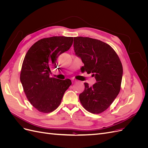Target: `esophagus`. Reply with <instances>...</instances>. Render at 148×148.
Instances as JSON below:
<instances>
[{"instance_id": "1", "label": "esophagus", "mask_w": 148, "mask_h": 148, "mask_svg": "<svg viewBox=\"0 0 148 148\" xmlns=\"http://www.w3.org/2000/svg\"><path fill=\"white\" fill-rule=\"evenodd\" d=\"M71 81H72L73 83H75V82H77V79H73V78H71Z\"/></svg>"}]
</instances>
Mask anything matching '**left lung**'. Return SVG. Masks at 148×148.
I'll return each instance as SVG.
<instances>
[{
    "label": "left lung",
    "instance_id": "left-lung-1",
    "mask_svg": "<svg viewBox=\"0 0 148 148\" xmlns=\"http://www.w3.org/2000/svg\"><path fill=\"white\" fill-rule=\"evenodd\" d=\"M75 55L84 64L83 71L92 73L96 82L84 89L79 99L84 108L92 114H100L114 102L120 90L123 76L122 63L114 49L104 42L88 37L74 38Z\"/></svg>",
    "mask_w": 148,
    "mask_h": 148
}]
</instances>
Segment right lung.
Segmentation results:
<instances>
[{
  "label": "right lung",
  "instance_id": "right-lung-1",
  "mask_svg": "<svg viewBox=\"0 0 148 148\" xmlns=\"http://www.w3.org/2000/svg\"><path fill=\"white\" fill-rule=\"evenodd\" d=\"M73 38L53 36L39 40L26 53L22 64L20 82L28 101L42 113L56 110L65 92L71 84L70 79L51 78L56 60L73 44Z\"/></svg>",
  "mask_w": 148,
  "mask_h": 148
}]
</instances>
